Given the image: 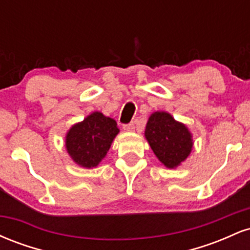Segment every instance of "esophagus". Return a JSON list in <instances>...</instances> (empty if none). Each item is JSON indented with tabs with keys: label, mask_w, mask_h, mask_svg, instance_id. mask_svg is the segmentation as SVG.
<instances>
[{
	"label": "esophagus",
	"mask_w": 250,
	"mask_h": 250,
	"mask_svg": "<svg viewBox=\"0 0 250 250\" xmlns=\"http://www.w3.org/2000/svg\"><path fill=\"white\" fill-rule=\"evenodd\" d=\"M123 129H125V131H133L134 129H135L134 123H129V125H123Z\"/></svg>",
	"instance_id": "esophagus-1"
}]
</instances>
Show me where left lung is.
Masks as SVG:
<instances>
[{"instance_id": "left-lung-1", "label": "left lung", "mask_w": 250, "mask_h": 250, "mask_svg": "<svg viewBox=\"0 0 250 250\" xmlns=\"http://www.w3.org/2000/svg\"><path fill=\"white\" fill-rule=\"evenodd\" d=\"M145 136L160 162L169 169L180 166L193 148V139L188 128L166 111L151 114Z\"/></svg>"}]
</instances>
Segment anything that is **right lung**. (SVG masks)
Here are the masks:
<instances>
[{
  "label": "right lung",
  "mask_w": 250,
  "mask_h": 250,
  "mask_svg": "<svg viewBox=\"0 0 250 250\" xmlns=\"http://www.w3.org/2000/svg\"><path fill=\"white\" fill-rule=\"evenodd\" d=\"M119 131L115 120L94 111L68 130L65 148L76 165L83 168L97 167Z\"/></svg>",
  "instance_id": "right-lung-1"
}]
</instances>
